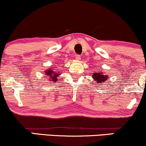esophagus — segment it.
Listing matches in <instances>:
<instances>
[{
  "label": "esophagus",
  "instance_id": "34e87169",
  "mask_svg": "<svg viewBox=\"0 0 146 146\" xmlns=\"http://www.w3.org/2000/svg\"><path fill=\"white\" fill-rule=\"evenodd\" d=\"M75 60L79 61V60H81V56H80V55H76V56H75Z\"/></svg>",
  "mask_w": 146,
  "mask_h": 146
}]
</instances>
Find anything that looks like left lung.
<instances>
[{"label": "left lung", "mask_w": 146, "mask_h": 146, "mask_svg": "<svg viewBox=\"0 0 146 146\" xmlns=\"http://www.w3.org/2000/svg\"><path fill=\"white\" fill-rule=\"evenodd\" d=\"M93 76V78L96 80V82H98V84H100V83H104L108 78V75H106L104 73H102V71L100 73H94Z\"/></svg>", "instance_id": "8db88e82"}]
</instances>
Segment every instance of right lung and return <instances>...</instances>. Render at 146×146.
<instances>
[{
    "instance_id": "add662e5",
    "label": "right lung",
    "mask_w": 146,
    "mask_h": 146,
    "mask_svg": "<svg viewBox=\"0 0 146 146\" xmlns=\"http://www.w3.org/2000/svg\"><path fill=\"white\" fill-rule=\"evenodd\" d=\"M45 75H47L48 77H49V80L50 81L53 82H56L58 80V76L60 75V73H57V72H54L53 69L50 68V69L47 70V71H45Z\"/></svg>"
}]
</instances>
